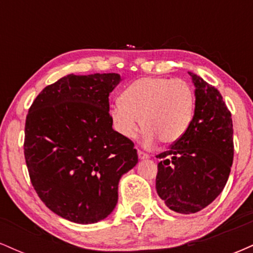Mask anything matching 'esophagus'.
Returning <instances> with one entry per match:
<instances>
[{
	"mask_svg": "<svg viewBox=\"0 0 253 253\" xmlns=\"http://www.w3.org/2000/svg\"><path fill=\"white\" fill-rule=\"evenodd\" d=\"M138 157H139V159H147V158H150V156L147 155V153H145L144 151H141V150H138Z\"/></svg>",
	"mask_w": 253,
	"mask_h": 253,
	"instance_id": "obj_1",
	"label": "esophagus"
}]
</instances>
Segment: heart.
I'll use <instances>...</instances> for the list:
<instances>
[{"label":"heart","mask_w":253,"mask_h":253,"mask_svg":"<svg viewBox=\"0 0 253 253\" xmlns=\"http://www.w3.org/2000/svg\"><path fill=\"white\" fill-rule=\"evenodd\" d=\"M195 103V91L187 81L143 77L124 90L120 102L110 109V119L115 130L126 139L135 138L140 120L146 146H152L157 140L173 144L189 128Z\"/></svg>","instance_id":"b5f03b06"}]
</instances>
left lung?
Segmentation results:
<instances>
[{
  "mask_svg": "<svg viewBox=\"0 0 253 253\" xmlns=\"http://www.w3.org/2000/svg\"><path fill=\"white\" fill-rule=\"evenodd\" d=\"M195 113L187 133L159 158L156 189L171 211L191 214L220 195L233 163V124L221 94L197 75Z\"/></svg>",
  "mask_w": 253,
  "mask_h": 253,
  "instance_id": "1",
  "label": "left lung"
}]
</instances>
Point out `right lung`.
<instances>
[{"mask_svg":"<svg viewBox=\"0 0 253 253\" xmlns=\"http://www.w3.org/2000/svg\"><path fill=\"white\" fill-rule=\"evenodd\" d=\"M119 74L68 75L38 95L25 125V159L46 207L95 223L118 203L121 176L135 167L134 144L113 129L109 94Z\"/></svg>","mask_w":253,"mask_h":253,"instance_id":"right-lung-1","label":"right lung"}]
</instances>
